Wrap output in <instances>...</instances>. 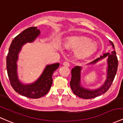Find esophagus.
I'll return each instance as SVG.
<instances>
[{
	"instance_id": "34e87169",
	"label": "esophagus",
	"mask_w": 123,
	"mask_h": 123,
	"mask_svg": "<svg viewBox=\"0 0 123 123\" xmlns=\"http://www.w3.org/2000/svg\"><path fill=\"white\" fill-rule=\"evenodd\" d=\"M69 63L67 61H65L63 62V65L65 66V67H69Z\"/></svg>"
}]
</instances>
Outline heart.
<instances>
[{"label": "heart", "mask_w": 123, "mask_h": 123, "mask_svg": "<svg viewBox=\"0 0 123 123\" xmlns=\"http://www.w3.org/2000/svg\"><path fill=\"white\" fill-rule=\"evenodd\" d=\"M64 45L69 49H76L75 53L78 56L89 55L96 49V43L86 37H69L65 41Z\"/></svg>", "instance_id": "obj_1"}]
</instances>
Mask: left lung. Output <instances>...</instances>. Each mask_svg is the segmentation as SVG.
Returning <instances> with one entry per match:
<instances>
[{
  "instance_id": "left-lung-1",
  "label": "left lung",
  "mask_w": 123,
  "mask_h": 123,
  "mask_svg": "<svg viewBox=\"0 0 123 123\" xmlns=\"http://www.w3.org/2000/svg\"><path fill=\"white\" fill-rule=\"evenodd\" d=\"M109 43L110 48L107 53L104 54L103 56H100L89 63V64H95L100 59H103L106 56L107 57V78L102 86L94 90H89L83 87L80 85V72L82 68L79 66H76L72 68L71 71L72 78L70 82V86L74 93L79 98L85 99L94 98L105 93L111 86L117 71L118 59L113 42L109 40Z\"/></svg>"
}]
</instances>
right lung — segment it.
Returning <instances> with one entry per match:
<instances>
[{
	"mask_svg": "<svg viewBox=\"0 0 123 123\" xmlns=\"http://www.w3.org/2000/svg\"><path fill=\"white\" fill-rule=\"evenodd\" d=\"M37 27L24 30L12 41L6 58V68L12 87L21 95L32 99H38L47 94L52 83V74L59 67V63L48 65L38 79L31 84H23L18 80L17 61L21 47L26 43H32L40 35Z\"/></svg>",
	"mask_w": 123,
	"mask_h": 123,
	"instance_id": "right-lung-1",
	"label": "right lung"
}]
</instances>
